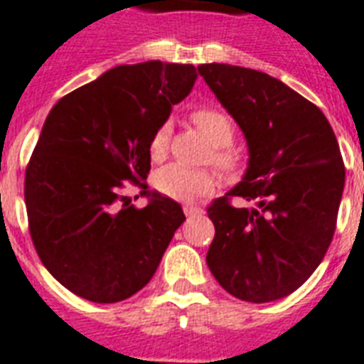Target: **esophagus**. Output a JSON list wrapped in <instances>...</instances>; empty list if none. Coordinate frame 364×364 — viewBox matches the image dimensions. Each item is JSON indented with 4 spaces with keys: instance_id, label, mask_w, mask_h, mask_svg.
<instances>
[{
    "instance_id": "obj_1",
    "label": "esophagus",
    "mask_w": 364,
    "mask_h": 364,
    "mask_svg": "<svg viewBox=\"0 0 364 364\" xmlns=\"http://www.w3.org/2000/svg\"><path fill=\"white\" fill-rule=\"evenodd\" d=\"M183 212H185V215H187V218H193V215H200L202 208L191 206V204H187V206H183Z\"/></svg>"
}]
</instances>
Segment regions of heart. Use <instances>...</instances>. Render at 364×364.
<instances>
[{
	"instance_id": "b5f03b06",
	"label": "heart",
	"mask_w": 364,
	"mask_h": 364,
	"mask_svg": "<svg viewBox=\"0 0 364 364\" xmlns=\"http://www.w3.org/2000/svg\"><path fill=\"white\" fill-rule=\"evenodd\" d=\"M191 122L198 127V132L208 139L212 145L210 160L223 171H235L240 164L237 151L231 149V141L235 137V122L225 110L212 105H202L191 112ZM171 126L170 122H162L152 132L149 141V152L152 160H162L168 154L170 146ZM154 185L164 196H170L173 200L188 202L198 198L202 194L210 193L215 187V176L208 170H193L179 164H170L158 171L154 177Z\"/></svg>"
}]
</instances>
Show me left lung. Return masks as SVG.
Returning <instances> with one entry per match:
<instances>
[{"instance_id":"left-lung-1","label":"left lung","mask_w":364,"mask_h":364,"mask_svg":"<svg viewBox=\"0 0 364 364\" xmlns=\"http://www.w3.org/2000/svg\"><path fill=\"white\" fill-rule=\"evenodd\" d=\"M198 74L248 145L242 181L208 206L215 237L206 263L235 298L265 304L298 290L323 262L346 168L326 116L265 72L200 65ZM232 196L252 201L235 208Z\"/></svg>"}]
</instances>
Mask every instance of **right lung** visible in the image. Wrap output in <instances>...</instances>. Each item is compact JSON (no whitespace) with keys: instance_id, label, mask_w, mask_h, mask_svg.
<instances>
[{"instance_id":"obj_1","label":"right lung","mask_w":364,"mask_h":364,"mask_svg":"<svg viewBox=\"0 0 364 364\" xmlns=\"http://www.w3.org/2000/svg\"><path fill=\"white\" fill-rule=\"evenodd\" d=\"M193 65L146 60L110 68L60 99L24 176L30 237L65 288L95 304L127 299L156 273L185 221L176 200L146 191L149 141L191 93ZM144 188L139 210L119 191Z\"/></svg>"}]
</instances>
